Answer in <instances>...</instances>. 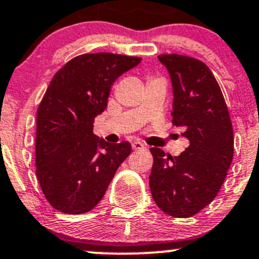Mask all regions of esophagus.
<instances>
[{
    "mask_svg": "<svg viewBox=\"0 0 259 259\" xmlns=\"http://www.w3.org/2000/svg\"><path fill=\"white\" fill-rule=\"evenodd\" d=\"M132 148L135 149V150H139V149H144V144H143L142 142L136 141V142L132 143Z\"/></svg>",
    "mask_w": 259,
    "mask_h": 259,
    "instance_id": "1",
    "label": "esophagus"
}]
</instances>
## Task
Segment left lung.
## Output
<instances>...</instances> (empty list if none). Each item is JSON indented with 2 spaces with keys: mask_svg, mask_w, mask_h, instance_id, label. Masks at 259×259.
<instances>
[{
  "mask_svg": "<svg viewBox=\"0 0 259 259\" xmlns=\"http://www.w3.org/2000/svg\"><path fill=\"white\" fill-rule=\"evenodd\" d=\"M172 83V123L184 128L190 145L178 156L151 148L149 185L159 208L172 217L196 214L213 201L234 155V135L226 100L213 74L195 58L162 54Z\"/></svg>",
  "mask_w": 259,
  "mask_h": 259,
  "instance_id": "1",
  "label": "left lung"
}]
</instances>
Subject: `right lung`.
Returning a JSON list of instances; mask_svg holds the SVG:
<instances>
[{
    "instance_id": "1",
    "label": "right lung",
    "mask_w": 259,
    "mask_h": 259,
    "mask_svg": "<svg viewBox=\"0 0 259 259\" xmlns=\"http://www.w3.org/2000/svg\"><path fill=\"white\" fill-rule=\"evenodd\" d=\"M142 58L82 54L52 78L37 109L36 167L46 199L58 211L82 214L103 199L131 144L105 142L93 133L94 118L108 105L114 82Z\"/></svg>"
}]
</instances>
